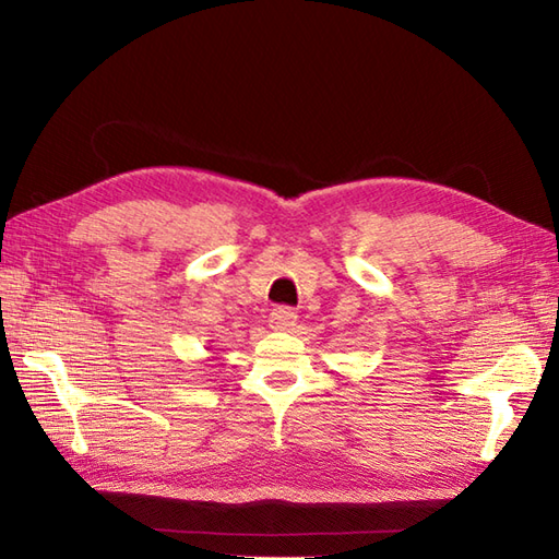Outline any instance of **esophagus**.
<instances>
[{"label": "esophagus", "mask_w": 559, "mask_h": 559, "mask_svg": "<svg viewBox=\"0 0 559 559\" xmlns=\"http://www.w3.org/2000/svg\"><path fill=\"white\" fill-rule=\"evenodd\" d=\"M269 322H271V326H273V329H278V331H286V329H290L295 322H298V312H295L293 307L281 305V307H276V310L271 312Z\"/></svg>", "instance_id": "obj_1"}]
</instances>
